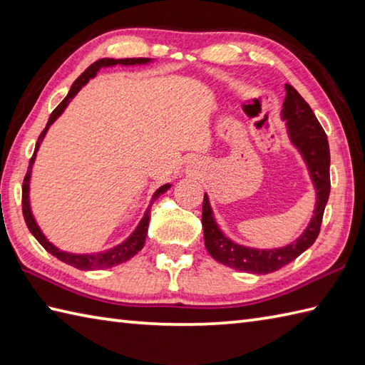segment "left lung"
Instances as JSON below:
<instances>
[{
  "instance_id": "8db88e82",
  "label": "left lung",
  "mask_w": 365,
  "mask_h": 365,
  "mask_svg": "<svg viewBox=\"0 0 365 365\" xmlns=\"http://www.w3.org/2000/svg\"><path fill=\"white\" fill-rule=\"evenodd\" d=\"M281 119L287 125L290 143L297 147L304 160L309 177L315 190V208L311 222L304 232L293 243L271 250H257L235 243L234 240L224 235L216 222L207 192L202 204V227L204 242L208 254L229 268L254 274H267L282 268L287 263L311 247L320 234L323 212L329 199V144L320 122L317 120L314 111L302 98L298 91L290 84H285V100L281 111Z\"/></svg>"
}]
</instances>
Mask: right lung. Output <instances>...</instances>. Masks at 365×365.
Segmentation results:
<instances>
[{
  "instance_id": "1",
  "label": "right lung",
  "mask_w": 365,
  "mask_h": 365,
  "mask_svg": "<svg viewBox=\"0 0 365 365\" xmlns=\"http://www.w3.org/2000/svg\"><path fill=\"white\" fill-rule=\"evenodd\" d=\"M153 59L150 58H127V59H113V58H103V59H98L96 61L94 64L89 66L86 71H84L76 81L72 84L71 91H68L67 97L61 102L56 110H54L50 115L48 122H46V127L43 128V131L38 136L37 143H36V149L33 157L29 160V166L26 170V175H25V180H23V188H21V205H23V216H25V221H26V226L29 229L31 234L36 237V240L38 243H41L46 251H48L54 257L59 259L61 262L67 263V265L75 267L78 269H84V271H92V269H103V268H111L115 265H120V263L130 260L131 257H135V255L143 250V246L145 243V235H147V229H149V221H150V207L152 204L157 200L163 192H166L170 188V183L166 185H161V187L153 192L152 200L149 207H147V210L143 216V220L139 221V224L136 226V229L131 232L130 237L123 240L122 243H119L118 246L111 247V250H106L102 252H96V254H73V252H67V251H61L59 247L54 246L48 238L43 235V232L38 227V224L34 218L33 212H31V204H29V182H31V174H33V165L36 161L37 157V150L38 147H41L43 138L46 135V131L53 125V122L56 120L61 114L66 111V108L68 106V103L72 102V98L78 94L80 89L84 86V84H88V81L91 78H94L97 75V72L100 68L103 67H113V66H144V64H150Z\"/></svg>"
}]
</instances>
